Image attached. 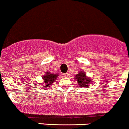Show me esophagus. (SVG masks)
I'll use <instances>...</instances> for the list:
<instances>
[{
    "mask_svg": "<svg viewBox=\"0 0 129 129\" xmlns=\"http://www.w3.org/2000/svg\"><path fill=\"white\" fill-rule=\"evenodd\" d=\"M64 76H68V73H64Z\"/></svg>",
    "mask_w": 129,
    "mask_h": 129,
    "instance_id": "1",
    "label": "esophagus"
}]
</instances>
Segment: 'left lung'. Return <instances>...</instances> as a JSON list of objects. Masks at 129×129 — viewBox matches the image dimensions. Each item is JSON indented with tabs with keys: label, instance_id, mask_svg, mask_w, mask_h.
Returning a JSON list of instances; mask_svg holds the SVG:
<instances>
[{
	"label": "left lung",
	"instance_id": "8db88e82",
	"mask_svg": "<svg viewBox=\"0 0 129 129\" xmlns=\"http://www.w3.org/2000/svg\"><path fill=\"white\" fill-rule=\"evenodd\" d=\"M75 79H76L78 82V84L79 87H87L88 86H91L93 81L89 77L86 76V73L83 70L79 71L78 74H76Z\"/></svg>",
	"mask_w": 129,
	"mask_h": 129
}]
</instances>
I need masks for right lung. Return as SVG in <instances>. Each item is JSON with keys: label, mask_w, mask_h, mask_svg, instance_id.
I'll return each instance as SVG.
<instances>
[{"label": "right lung", "mask_w": 129, "mask_h": 129, "mask_svg": "<svg viewBox=\"0 0 129 129\" xmlns=\"http://www.w3.org/2000/svg\"><path fill=\"white\" fill-rule=\"evenodd\" d=\"M59 76L58 74H54L51 73L49 71H46L45 75L43 76V79H42V83L40 84H44V87H46V88H48L51 86V84L55 81L56 79Z\"/></svg>", "instance_id": "obj_1"}]
</instances>
